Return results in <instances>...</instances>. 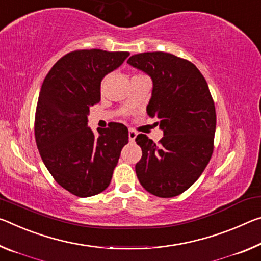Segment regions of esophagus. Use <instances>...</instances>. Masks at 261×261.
Masks as SVG:
<instances>
[{"label": "esophagus", "instance_id": "obj_1", "mask_svg": "<svg viewBox=\"0 0 261 261\" xmlns=\"http://www.w3.org/2000/svg\"><path fill=\"white\" fill-rule=\"evenodd\" d=\"M136 137H137V132L134 131V130H129V140L131 143L135 142Z\"/></svg>", "mask_w": 261, "mask_h": 261}]
</instances>
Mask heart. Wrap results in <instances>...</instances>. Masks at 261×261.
<instances>
[{"instance_id": "obj_1", "label": "heart", "mask_w": 261, "mask_h": 261, "mask_svg": "<svg viewBox=\"0 0 261 261\" xmlns=\"http://www.w3.org/2000/svg\"><path fill=\"white\" fill-rule=\"evenodd\" d=\"M143 74H140V73H137V74H134V76L132 77H136V76H142ZM107 80H108V77H103V80H102V82H101V88L103 89L105 88V86H106V84H107Z\"/></svg>"}]
</instances>
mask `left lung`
<instances>
[{
  "label": "left lung",
  "mask_w": 261,
  "mask_h": 261,
  "mask_svg": "<svg viewBox=\"0 0 261 261\" xmlns=\"http://www.w3.org/2000/svg\"><path fill=\"white\" fill-rule=\"evenodd\" d=\"M127 63L152 77L147 114L164 131L158 144L137 136L143 154L136 174L153 195H180L201 176L214 152L216 110L208 84L195 65L171 53H139Z\"/></svg>",
  "instance_id": "obj_1"
}]
</instances>
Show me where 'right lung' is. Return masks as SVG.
<instances>
[{
  "mask_svg": "<svg viewBox=\"0 0 261 261\" xmlns=\"http://www.w3.org/2000/svg\"><path fill=\"white\" fill-rule=\"evenodd\" d=\"M129 52L75 49L61 57L41 85L35 138L45 166L58 184L79 197L102 193L110 185L129 131L121 123L87 125L89 108L101 100V81Z\"/></svg>",
  "mask_w": 261,
  "mask_h": 261,
  "instance_id": "1",
  "label": "right lung"
}]
</instances>
